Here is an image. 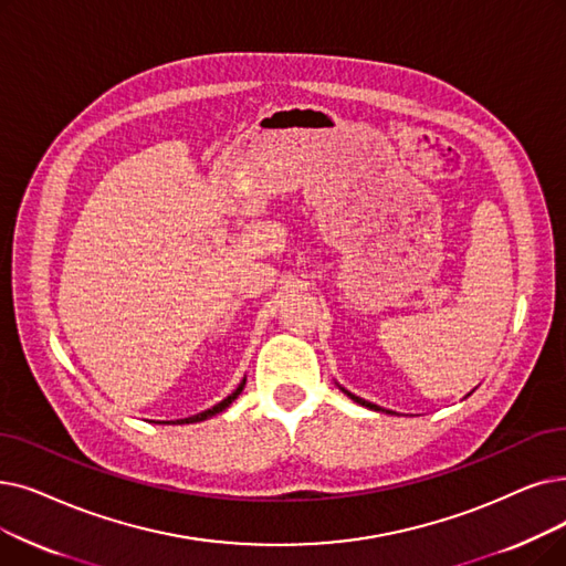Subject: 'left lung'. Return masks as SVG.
<instances>
[{
  "label": "left lung",
  "mask_w": 566,
  "mask_h": 566,
  "mask_svg": "<svg viewBox=\"0 0 566 566\" xmlns=\"http://www.w3.org/2000/svg\"><path fill=\"white\" fill-rule=\"evenodd\" d=\"M344 390V388H342ZM347 392V396L354 400V402H358V405H363V407H367V409H375V411H386V409H381V407H377V405H373V402H367V400H363V398H358V396H354V392H349V390H344ZM388 413H392V411H388Z\"/></svg>",
  "instance_id": "obj_1"
}]
</instances>
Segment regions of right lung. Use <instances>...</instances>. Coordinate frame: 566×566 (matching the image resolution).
Wrapping results in <instances>:
<instances>
[{
	"label": "right lung",
	"instance_id": "add662e5",
	"mask_svg": "<svg viewBox=\"0 0 566 566\" xmlns=\"http://www.w3.org/2000/svg\"><path fill=\"white\" fill-rule=\"evenodd\" d=\"M242 388H244V379H242V384L231 392V396L229 398H224L222 402H219V405H214L212 409H206V411H201V413H196V416H189V419H178L176 423H199V421H206V419H210V416H214V413H219V411H224L238 396H240V392H242Z\"/></svg>",
	"mask_w": 566,
	"mask_h": 566
}]
</instances>
